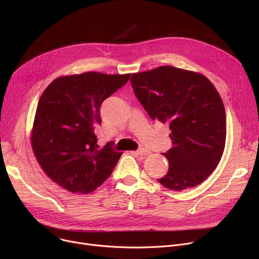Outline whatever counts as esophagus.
I'll return each instance as SVG.
<instances>
[{
  "instance_id": "34e87169",
  "label": "esophagus",
  "mask_w": 259,
  "mask_h": 259,
  "mask_svg": "<svg viewBox=\"0 0 259 259\" xmlns=\"http://www.w3.org/2000/svg\"><path fill=\"white\" fill-rule=\"evenodd\" d=\"M131 153L134 155H144L145 156V155H148L149 153H150V151L147 150V149L142 148V149H139V150H137V151H132Z\"/></svg>"
}]
</instances>
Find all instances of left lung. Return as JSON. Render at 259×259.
<instances>
[{"label":"left lung","instance_id":"obj_1","mask_svg":"<svg viewBox=\"0 0 259 259\" xmlns=\"http://www.w3.org/2000/svg\"><path fill=\"white\" fill-rule=\"evenodd\" d=\"M135 97L153 120L169 125V170L157 181L182 191L208 179L223 156L226 112L221 95L200 73L171 66L133 73Z\"/></svg>","mask_w":259,"mask_h":259}]
</instances>
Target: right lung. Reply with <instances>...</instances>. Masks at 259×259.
I'll list each match as a JSON object with an SVG mask.
<instances>
[{"mask_svg":"<svg viewBox=\"0 0 259 259\" xmlns=\"http://www.w3.org/2000/svg\"><path fill=\"white\" fill-rule=\"evenodd\" d=\"M130 74L85 72L54 79L40 97L31 133L34 155L49 178L72 193L87 194L111 175L122 154L113 142L100 149L102 103Z\"/></svg>","mask_w":259,"mask_h":259,"instance_id":"add662e5","label":"right lung"}]
</instances>
